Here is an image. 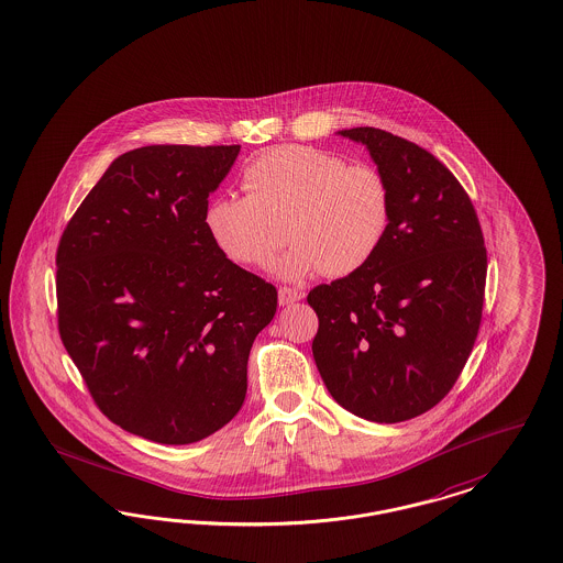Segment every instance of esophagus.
<instances>
[{"mask_svg":"<svg viewBox=\"0 0 563 563\" xmlns=\"http://www.w3.org/2000/svg\"><path fill=\"white\" fill-rule=\"evenodd\" d=\"M301 299H303V291H299V289H291V287H280L278 289L280 306H292V303H297Z\"/></svg>","mask_w":563,"mask_h":563,"instance_id":"34e87169","label":"esophagus"}]
</instances>
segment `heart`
I'll list each match as a JSON object with an SVG mask.
<instances>
[{"label":"heart","mask_w":563,"mask_h":563,"mask_svg":"<svg viewBox=\"0 0 563 563\" xmlns=\"http://www.w3.org/2000/svg\"><path fill=\"white\" fill-rule=\"evenodd\" d=\"M241 189L245 197L216 195L206 203V231L231 262L260 271L271 268L289 236L295 243L278 264L287 280L364 268L393 220V189L380 168L306 145L257 155Z\"/></svg>","instance_id":"b5f03b06"}]
</instances>
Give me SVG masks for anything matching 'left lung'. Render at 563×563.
<instances>
[{"mask_svg": "<svg viewBox=\"0 0 563 563\" xmlns=\"http://www.w3.org/2000/svg\"><path fill=\"white\" fill-rule=\"evenodd\" d=\"M362 141L393 189L387 239L364 268L318 285L311 351L339 406L395 424L457 383L483 320L486 247L472 199L443 162L383 129Z\"/></svg>", "mask_w": 563, "mask_h": 563, "instance_id": "left-lung-1", "label": "left lung"}]
</instances>
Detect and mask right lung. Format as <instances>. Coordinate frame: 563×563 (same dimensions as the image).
Returning <instances> with one entry per match:
<instances>
[{
	"mask_svg": "<svg viewBox=\"0 0 563 563\" xmlns=\"http://www.w3.org/2000/svg\"><path fill=\"white\" fill-rule=\"evenodd\" d=\"M241 145L118 155L56 252L59 339L99 411L162 445L229 424L247 393L276 287L222 255L203 227Z\"/></svg>",
	"mask_w": 563,
	"mask_h": 563,
	"instance_id": "obj_1",
	"label": "right lung"
}]
</instances>
